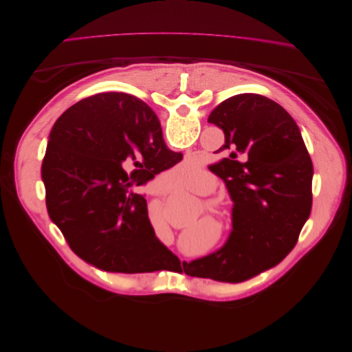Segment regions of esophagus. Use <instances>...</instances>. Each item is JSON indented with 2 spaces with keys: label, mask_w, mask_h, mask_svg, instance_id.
<instances>
[{
  "label": "esophagus",
  "mask_w": 352,
  "mask_h": 352,
  "mask_svg": "<svg viewBox=\"0 0 352 352\" xmlns=\"http://www.w3.org/2000/svg\"><path fill=\"white\" fill-rule=\"evenodd\" d=\"M186 163H188V166H193V164H196L195 159H193V160H189V159H188V162H186Z\"/></svg>",
  "instance_id": "1"
}]
</instances>
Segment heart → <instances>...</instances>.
<instances>
[{"instance_id":"1","label":"heart","mask_w":352,"mask_h":352,"mask_svg":"<svg viewBox=\"0 0 352 352\" xmlns=\"http://www.w3.org/2000/svg\"><path fill=\"white\" fill-rule=\"evenodd\" d=\"M175 186L179 188L182 185H185V183L189 180L190 172L188 169H183V167H176V169L169 172ZM193 188L199 195H209L213 189H214V179L212 175L202 172V170H197L195 173V179H193ZM208 204L213 208H219L221 206V200L217 197H212L208 200Z\"/></svg>"}]
</instances>
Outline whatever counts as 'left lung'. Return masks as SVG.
<instances>
[{
  "label": "left lung",
  "mask_w": 352,
  "mask_h": 352,
  "mask_svg": "<svg viewBox=\"0 0 352 352\" xmlns=\"http://www.w3.org/2000/svg\"><path fill=\"white\" fill-rule=\"evenodd\" d=\"M208 122L225 133V157L213 172L235 204L233 230L216 254L192 262V274L239 283L271 270L296 245L311 213L314 167L291 114L265 96L229 97Z\"/></svg>",
  "instance_id": "obj_1"
}]
</instances>
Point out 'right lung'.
<instances>
[{"mask_svg":"<svg viewBox=\"0 0 352 352\" xmlns=\"http://www.w3.org/2000/svg\"><path fill=\"white\" fill-rule=\"evenodd\" d=\"M182 160L140 98L100 93L67 109L50 131L41 179L50 219L97 270L143 274L175 261L135 192Z\"/></svg>","mask_w":352,"mask_h":352,"instance_id":"obj_1","label":"right lung"}]
</instances>
